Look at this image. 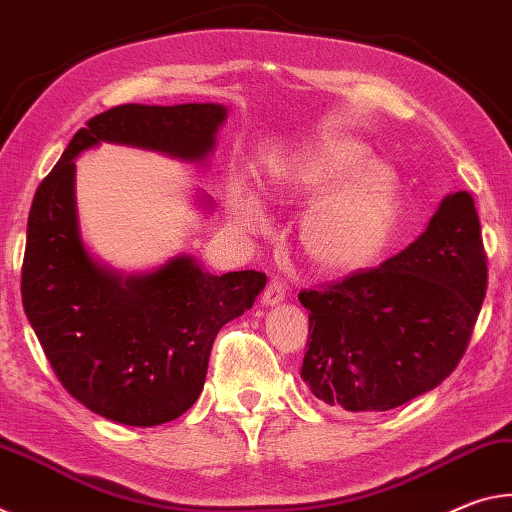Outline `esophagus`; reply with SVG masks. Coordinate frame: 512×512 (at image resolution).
Returning <instances> with one entry per match:
<instances>
[{
    "label": "esophagus",
    "mask_w": 512,
    "mask_h": 512,
    "mask_svg": "<svg viewBox=\"0 0 512 512\" xmlns=\"http://www.w3.org/2000/svg\"><path fill=\"white\" fill-rule=\"evenodd\" d=\"M283 299H286V286H283L281 281L267 283V288H265L263 297H261L263 306H276V304H281Z\"/></svg>",
    "instance_id": "34e87169"
}]
</instances>
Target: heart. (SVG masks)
I'll return each mask as SVG.
<instances>
[{
    "instance_id": "obj_1",
    "label": "heart",
    "mask_w": 512,
    "mask_h": 512,
    "mask_svg": "<svg viewBox=\"0 0 512 512\" xmlns=\"http://www.w3.org/2000/svg\"><path fill=\"white\" fill-rule=\"evenodd\" d=\"M286 197L315 206L301 226V245L326 272H356L374 261L397 208V179L390 167L347 136H324L290 158L276 179ZM236 224L263 229V213L251 199L236 204Z\"/></svg>"
}]
</instances>
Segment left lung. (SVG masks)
<instances>
[{"mask_svg": "<svg viewBox=\"0 0 512 512\" xmlns=\"http://www.w3.org/2000/svg\"><path fill=\"white\" fill-rule=\"evenodd\" d=\"M485 263L472 195H447L422 236L381 267L299 292L311 311L301 379L349 413H381L433 390L465 354Z\"/></svg>", "mask_w": 512, "mask_h": 512, "instance_id": "1", "label": "left lung"}]
</instances>
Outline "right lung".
Returning <instances> with one entry per match:
<instances>
[{"label": "right lung", "mask_w": 512, "mask_h": 512, "mask_svg": "<svg viewBox=\"0 0 512 512\" xmlns=\"http://www.w3.org/2000/svg\"><path fill=\"white\" fill-rule=\"evenodd\" d=\"M226 120L222 104H124L79 129L33 197L22 263V304L49 365L70 395L106 420L158 426L201 395L217 331L254 306L267 276H215L179 254L124 274L81 236L74 158L115 142L201 163ZM199 206L213 204L201 195Z\"/></svg>", "instance_id": "1"}]
</instances>
